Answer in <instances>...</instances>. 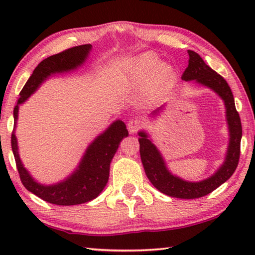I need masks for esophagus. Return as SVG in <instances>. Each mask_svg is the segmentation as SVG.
I'll return each mask as SVG.
<instances>
[{
	"label": "esophagus",
	"mask_w": 255,
	"mask_h": 255,
	"mask_svg": "<svg viewBox=\"0 0 255 255\" xmlns=\"http://www.w3.org/2000/svg\"><path fill=\"white\" fill-rule=\"evenodd\" d=\"M128 130L130 133H136L138 130H140L141 127H143V124H141L140 120L138 119H131L128 122Z\"/></svg>",
	"instance_id": "obj_1"
}]
</instances>
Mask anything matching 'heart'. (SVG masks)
I'll use <instances>...</instances> for the list:
<instances>
[{
	"label": "heart",
	"mask_w": 255,
	"mask_h": 255,
	"mask_svg": "<svg viewBox=\"0 0 255 255\" xmlns=\"http://www.w3.org/2000/svg\"><path fill=\"white\" fill-rule=\"evenodd\" d=\"M175 71L170 64L158 63V56L146 51L132 60L127 82L131 85L146 83L148 91H155L174 79Z\"/></svg>",
	"instance_id": "obj_1"
}]
</instances>
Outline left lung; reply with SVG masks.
Here are the masks:
<instances>
[{"mask_svg":"<svg viewBox=\"0 0 255 255\" xmlns=\"http://www.w3.org/2000/svg\"><path fill=\"white\" fill-rule=\"evenodd\" d=\"M189 65L182 74L183 81L195 80L198 83L213 89L219 94L226 107V117L230 128V146H228L226 159L216 173L200 182H188L182 179L176 178L167 171L161 154L154 144L148 139V136L144 131H140L139 153L143 162L145 173L148 180L158 191L170 197L180 198V199H196L209 195L215 189L231 178L234 173L240 161L241 154V138L242 124L239 112L235 108L234 97H233L230 85L222 75L215 72L204 62L199 54L193 50H188ZM161 110L158 108L156 111Z\"/></svg>","mask_w":255,"mask_h":255,"instance_id":"8db88e82","label":"left lung"}]
</instances>
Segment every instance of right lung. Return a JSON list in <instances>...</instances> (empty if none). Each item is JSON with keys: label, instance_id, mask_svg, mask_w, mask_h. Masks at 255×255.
<instances>
[{"label": "right lung", "instance_id": "1", "mask_svg": "<svg viewBox=\"0 0 255 255\" xmlns=\"http://www.w3.org/2000/svg\"><path fill=\"white\" fill-rule=\"evenodd\" d=\"M91 45L72 47L58 54L49 56L38 64L19 94L20 98L13 110L15 122L18 119L19 105L24 102L36 91L42 81L54 73L70 71L81 65L89 51L91 50ZM127 136L128 130L126 129V125L120 120L115 122L89 146L84 157L82 158L79 169L70 178H67L62 183L48 185V187L34 182L28 171L23 167L19 157L14 131L11 135V146L20 180L25 189L50 204L73 206L85 204L100 195L109 179L111 159L117 152L120 141Z\"/></svg>", "mask_w": 255, "mask_h": 255}]
</instances>
